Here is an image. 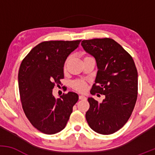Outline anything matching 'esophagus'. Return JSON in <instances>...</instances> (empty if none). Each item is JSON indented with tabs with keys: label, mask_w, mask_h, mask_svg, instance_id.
<instances>
[{
	"label": "esophagus",
	"mask_w": 155,
	"mask_h": 155,
	"mask_svg": "<svg viewBox=\"0 0 155 155\" xmlns=\"http://www.w3.org/2000/svg\"><path fill=\"white\" fill-rule=\"evenodd\" d=\"M79 100H86L87 97H85L84 95H79Z\"/></svg>",
	"instance_id": "1"
}]
</instances>
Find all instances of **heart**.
Returning <instances> with one entry per match:
<instances>
[{
    "instance_id": "b5f03b06",
    "label": "heart",
    "mask_w": 155,
    "mask_h": 155,
    "mask_svg": "<svg viewBox=\"0 0 155 155\" xmlns=\"http://www.w3.org/2000/svg\"><path fill=\"white\" fill-rule=\"evenodd\" d=\"M66 63L67 60L66 62H65V64H66ZM72 86L76 90H78V91L79 92H84L87 89V82L84 80H76V81H73Z\"/></svg>"
}]
</instances>
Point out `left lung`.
<instances>
[{
	"mask_svg": "<svg viewBox=\"0 0 155 155\" xmlns=\"http://www.w3.org/2000/svg\"><path fill=\"white\" fill-rule=\"evenodd\" d=\"M81 46L95 58L98 69L90 93L105 95L101 103L88 97L87 122L96 133L112 134L126 124L134 109L138 96L136 65L131 55L111 38L84 40Z\"/></svg>",
	"mask_w": 155,
	"mask_h": 155,
	"instance_id": "left-lung-1",
	"label": "left lung"
}]
</instances>
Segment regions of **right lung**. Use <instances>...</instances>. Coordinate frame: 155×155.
Masks as SVG:
<instances>
[{
  "mask_svg": "<svg viewBox=\"0 0 155 155\" xmlns=\"http://www.w3.org/2000/svg\"><path fill=\"white\" fill-rule=\"evenodd\" d=\"M80 42H41L26 55L19 67L18 83L23 111L32 125L45 134H55L65 128L79 100V95L73 92L55 98L52 90L61 84L65 60Z\"/></svg>",
  "mask_w": 155,
  "mask_h": 155,
  "instance_id": "1",
  "label": "right lung"
}]
</instances>
